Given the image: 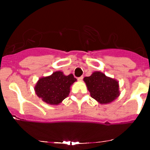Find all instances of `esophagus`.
<instances>
[{
  "mask_svg": "<svg viewBox=\"0 0 150 150\" xmlns=\"http://www.w3.org/2000/svg\"><path fill=\"white\" fill-rule=\"evenodd\" d=\"M82 79H83V76H81V77H77V80H79V81H82Z\"/></svg>",
  "mask_w": 150,
  "mask_h": 150,
  "instance_id": "34e87169",
  "label": "esophagus"
}]
</instances>
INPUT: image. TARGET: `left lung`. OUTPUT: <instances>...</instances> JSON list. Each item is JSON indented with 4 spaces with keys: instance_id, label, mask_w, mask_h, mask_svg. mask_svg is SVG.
<instances>
[{
    "instance_id": "obj_1",
    "label": "left lung",
    "mask_w": 150,
    "mask_h": 150,
    "mask_svg": "<svg viewBox=\"0 0 150 150\" xmlns=\"http://www.w3.org/2000/svg\"><path fill=\"white\" fill-rule=\"evenodd\" d=\"M84 81L91 97L100 104H108L119 96L118 82L101 72H94L91 76L85 77Z\"/></svg>"
}]
</instances>
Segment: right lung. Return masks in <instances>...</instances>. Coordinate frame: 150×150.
Segmentation results:
<instances>
[{"mask_svg":"<svg viewBox=\"0 0 150 150\" xmlns=\"http://www.w3.org/2000/svg\"><path fill=\"white\" fill-rule=\"evenodd\" d=\"M76 80L73 74L65 76L62 72L57 71L39 79L34 89L37 95L43 101L56 105L68 97L70 85Z\"/></svg>","mask_w":150,"mask_h":150,"instance_id":"right-lung-1","label":"right lung"}]
</instances>
